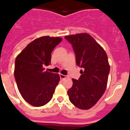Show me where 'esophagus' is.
<instances>
[{"label":"esophagus","mask_w":130,"mask_h":130,"mask_svg":"<svg viewBox=\"0 0 130 130\" xmlns=\"http://www.w3.org/2000/svg\"><path fill=\"white\" fill-rule=\"evenodd\" d=\"M60 79H65V78L68 77V75H62V74H60Z\"/></svg>","instance_id":"1"}]
</instances>
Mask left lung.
I'll list each match as a JSON object with an SVG mask.
<instances>
[{"label": "left lung", "instance_id": "1", "mask_svg": "<svg viewBox=\"0 0 130 130\" xmlns=\"http://www.w3.org/2000/svg\"><path fill=\"white\" fill-rule=\"evenodd\" d=\"M72 44L76 64L81 68L78 80L68 90L72 104L81 109H89L104 94L107 84L110 66L104 49L87 33L66 36Z\"/></svg>", "mask_w": 130, "mask_h": 130}]
</instances>
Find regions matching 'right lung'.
Returning a JSON list of instances; mask_svg holds the SVG:
<instances>
[{"label": "right lung", "mask_w": 130, "mask_h": 130, "mask_svg": "<svg viewBox=\"0 0 130 130\" xmlns=\"http://www.w3.org/2000/svg\"><path fill=\"white\" fill-rule=\"evenodd\" d=\"M62 40L42 36L30 43L16 57L14 77L18 90L32 106H43L52 99L60 76L45 72L43 66L51 64V52Z\"/></svg>", "instance_id": "1"}]
</instances>
